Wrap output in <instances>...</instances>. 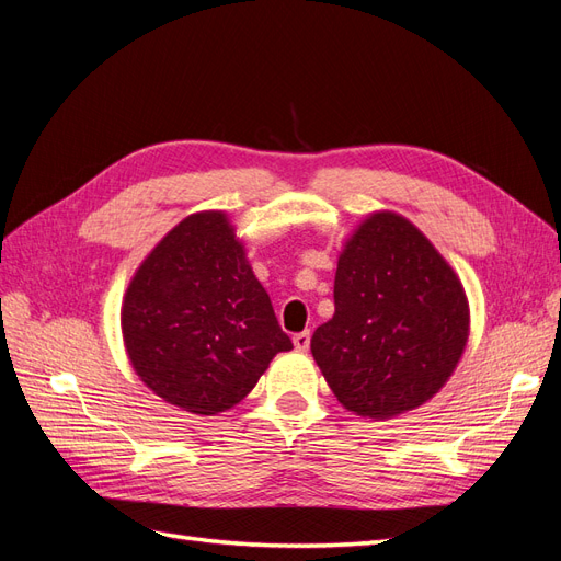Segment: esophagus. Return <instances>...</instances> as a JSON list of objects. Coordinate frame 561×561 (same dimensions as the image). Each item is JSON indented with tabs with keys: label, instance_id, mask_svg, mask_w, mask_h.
<instances>
[{
	"label": "esophagus",
	"instance_id": "1",
	"mask_svg": "<svg viewBox=\"0 0 561 561\" xmlns=\"http://www.w3.org/2000/svg\"><path fill=\"white\" fill-rule=\"evenodd\" d=\"M293 344H295L297 351H307L309 344H311V332H309V330L297 332V334L293 336Z\"/></svg>",
	"mask_w": 561,
	"mask_h": 561
}]
</instances>
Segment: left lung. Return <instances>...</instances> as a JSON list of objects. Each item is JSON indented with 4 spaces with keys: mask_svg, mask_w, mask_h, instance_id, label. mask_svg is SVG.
Wrapping results in <instances>:
<instances>
[{
    "mask_svg": "<svg viewBox=\"0 0 561 561\" xmlns=\"http://www.w3.org/2000/svg\"><path fill=\"white\" fill-rule=\"evenodd\" d=\"M468 334V297L449 262L410 219L377 210L339 252L334 316L311 353L348 412L383 421L449 381Z\"/></svg>",
    "mask_w": 561,
    "mask_h": 561,
    "instance_id": "1",
    "label": "left lung"
}]
</instances>
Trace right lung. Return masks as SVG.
<instances>
[{
	"label": "right lung",
	"instance_id": "1",
	"mask_svg": "<svg viewBox=\"0 0 561 561\" xmlns=\"http://www.w3.org/2000/svg\"><path fill=\"white\" fill-rule=\"evenodd\" d=\"M122 334L140 381L198 416L239 404L293 348L222 210L184 217L147 254L124 295Z\"/></svg>",
	"mask_w": 561,
	"mask_h": 561
}]
</instances>
